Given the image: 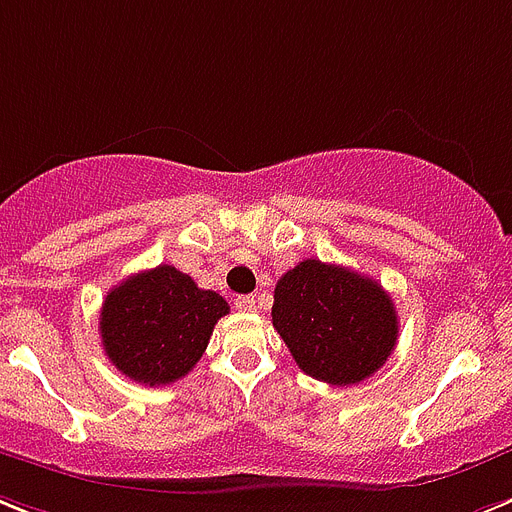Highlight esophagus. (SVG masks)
<instances>
[{
	"label": "esophagus",
	"instance_id": "obj_1",
	"mask_svg": "<svg viewBox=\"0 0 512 512\" xmlns=\"http://www.w3.org/2000/svg\"><path fill=\"white\" fill-rule=\"evenodd\" d=\"M234 304L239 312H255V296H236Z\"/></svg>",
	"mask_w": 512,
	"mask_h": 512
}]
</instances>
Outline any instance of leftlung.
Wrapping results in <instances>:
<instances>
[{"mask_svg": "<svg viewBox=\"0 0 512 512\" xmlns=\"http://www.w3.org/2000/svg\"><path fill=\"white\" fill-rule=\"evenodd\" d=\"M273 328L304 375L330 385L375 375L398 341V315L380 283L312 257L276 283Z\"/></svg>", "mask_w": 512, "mask_h": 512, "instance_id": "1", "label": "left lung"}]
</instances>
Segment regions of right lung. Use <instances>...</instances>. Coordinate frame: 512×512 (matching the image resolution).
Listing matches in <instances>:
<instances>
[{"mask_svg": "<svg viewBox=\"0 0 512 512\" xmlns=\"http://www.w3.org/2000/svg\"><path fill=\"white\" fill-rule=\"evenodd\" d=\"M223 315L229 304L221 294L197 289L174 265H158L106 294L98 328L109 362L153 388L176 382L200 362Z\"/></svg>", "mask_w": 512, "mask_h": 512, "instance_id": "1", "label": "right lung"}]
</instances>
